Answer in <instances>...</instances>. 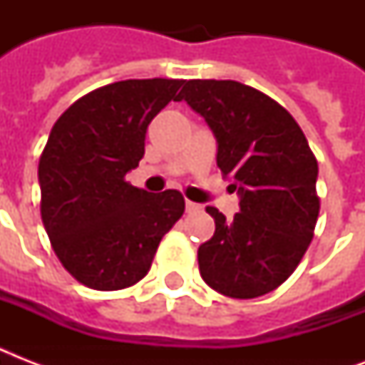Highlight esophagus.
<instances>
[{
    "label": "esophagus",
    "mask_w": 365,
    "mask_h": 365,
    "mask_svg": "<svg viewBox=\"0 0 365 365\" xmlns=\"http://www.w3.org/2000/svg\"><path fill=\"white\" fill-rule=\"evenodd\" d=\"M200 210H202V206L197 205V202H191V200H185V212L193 214V212H200Z\"/></svg>",
    "instance_id": "obj_1"
}]
</instances>
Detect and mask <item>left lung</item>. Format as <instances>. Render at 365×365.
Instances as JSON below:
<instances>
[{
  "mask_svg": "<svg viewBox=\"0 0 365 365\" xmlns=\"http://www.w3.org/2000/svg\"><path fill=\"white\" fill-rule=\"evenodd\" d=\"M176 100L210 126L217 166L239 195L233 220L206 208L216 231L199 246L200 277L235 299L269 294L299 265L320 210L305 134L278 102L239 81L193 79Z\"/></svg>",
  "mask_w": 365,
  "mask_h": 365,
  "instance_id": "8db88e82",
  "label": "left lung"
}]
</instances>
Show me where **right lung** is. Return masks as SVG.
Instances as JSON below:
<instances>
[{"label":"right lung","instance_id":"obj_1","mask_svg":"<svg viewBox=\"0 0 365 365\" xmlns=\"http://www.w3.org/2000/svg\"><path fill=\"white\" fill-rule=\"evenodd\" d=\"M182 79H126L85 94L54 123L39 159L41 220L71 277L100 292L148 274L160 239L182 217L176 189L148 193L125 182L145 153L153 117Z\"/></svg>","mask_w":365,"mask_h":365}]
</instances>
